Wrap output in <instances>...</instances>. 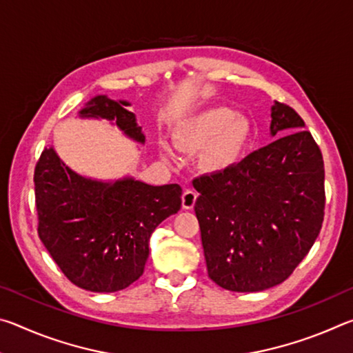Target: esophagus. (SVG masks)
<instances>
[{
	"label": "esophagus",
	"mask_w": 353,
	"mask_h": 353,
	"mask_svg": "<svg viewBox=\"0 0 353 353\" xmlns=\"http://www.w3.org/2000/svg\"><path fill=\"white\" fill-rule=\"evenodd\" d=\"M196 199H198V193L194 190L187 188L182 194V207L185 210H191L196 204Z\"/></svg>",
	"instance_id": "1"
}]
</instances>
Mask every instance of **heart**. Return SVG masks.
Returning <instances> with one entry per match:
<instances>
[{"instance_id":"heart-1","label":"heart","mask_w":353,"mask_h":353,"mask_svg":"<svg viewBox=\"0 0 353 353\" xmlns=\"http://www.w3.org/2000/svg\"><path fill=\"white\" fill-rule=\"evenodd\" d=\"M249 135L246 119L229 107H214L190 119L179 132L177 143L188 149L205 148L202 165L208 170H223L240 157Z\"/></svg>"}]
</instances>
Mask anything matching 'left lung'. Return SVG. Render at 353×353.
Returning a JSON list of instances; mask_svg holds the SVG:
<instances>
[{
	"mask_svg": "<svg viewBox=\"0 0 353 353\" xmlns=\"http://www.w3.org/2000/svg\"><path fill=\"white\" fill-rule=\"evenodd\" d=\"M271 117L276 140L193 181L208 277L229 291L282 283L312 249L324 221L318 143L292 107L276 103Z\"/></svg>",
	"mask_w": 353,
	"mask_h": 353,
	"instance_id": "8db88e82",
	"label": "left lung"
}]
</instances>
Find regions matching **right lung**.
I'll use <instances>...</instances> for the list:
<instances>
[{"label":"right lung","mask_w":353,"mask_h":353,"mask_svg":"<svg viewBox=\"0 0 353 353\" xmlns=\"http://www.w3.org/2000/svg\"><path fill=\"white\" fill-rule=\"evenodd\" d=\"M124 105L129 103L97 97L79 115L115 121L130 139L143 143L141 128ZM34 183L41 243L71 283L93 292H115L139 280L149 255V236L182 204L181 185L92 181L65 166L52 148L41 151Z\"/></svg>","instance_id":"1"}]
</instances>
